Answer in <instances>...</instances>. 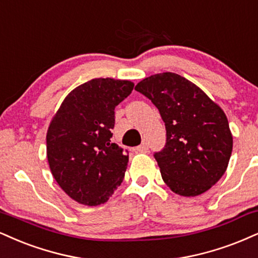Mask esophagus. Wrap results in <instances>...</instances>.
I'll list each match as a JSON object with an SVG mask.
<instances>
[{
	"instance_id": "34e87169",
	"label": "esophagus",
	"mask_w": 258,
	"mask_h": 258,
	"mask_svg": "<svg viewBox=\"0 0 258 258\" xmlns=\"http://www.w3.org/2000/svg\"><path fill=\"white\" fill-rule=\"evenodd\" d=\"M148 150H149V147L145 142L139 145V147H137V151H139V153H148Z\"/></svg>"
}]
</instances>
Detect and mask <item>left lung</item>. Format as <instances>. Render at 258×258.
I'll return each mask as SVG.
<instances>
[{"label": "left lung", "mask_w": 258, "mask_h": 258, "mask_svg": "<svg viewBox=\"0 0 258 258\" xmlns=\"http://www.w3.org/2000/svg\"><path fill=\"white\" fill-rule=\"evenodd\" d=\"M135 90L153 102L166 126V145L154 154L163 181L185 197L209 190L225 174L233 148L223 110L197 85L172 72L148 77Z\"/></svg>", "instance_id": "1"}]
</instances>
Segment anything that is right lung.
Returning <instances> with one entry per match:
<instances>
[{
    "mask_svg": "<svg viewBox=\"0 0 258 258\" xmlns=\"http://www.w3.org/2000/svg\"><path fill=\"white\" fill-rule=\"evenodd\" d=\"M128 80L96 78L67 95L46 133V157L60 187L80 204L105 203L121 185L128 151L113 143L115 107L132 92Z\"/></svg>",
    "mask_w": 258,
    "mask_h": 258,
    "instance_id": "right-lung-1",
    "label": "right lung"
}]
</instances>
